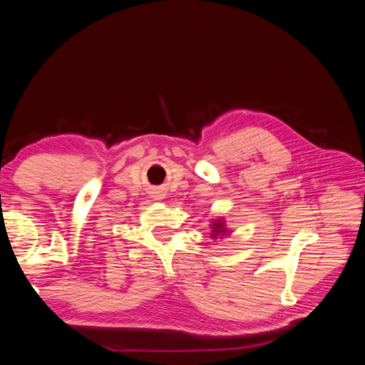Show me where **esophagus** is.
<instances>
[{"label": "esophagus", "mask_w": 365, "mask_h": 365, "mask_svg": "<svg viewBox=\"0 0 365 365\" xmlns=\"http://www.w3.org/2000/svg\"><path fill=\"white\" fill-rule=\"evenodd\" d=\"M157 197H158V196H157Z\"/></svg>", "instance_id": "obj_1"}]
</instances>
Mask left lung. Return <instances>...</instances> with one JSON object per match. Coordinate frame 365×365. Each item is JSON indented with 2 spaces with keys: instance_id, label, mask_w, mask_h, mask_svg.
Here are the masks:
<instances>
[{
  "instance_id": "8db88e82",
  "label": "left lung",
  "mask_w": 365,
  "mask_h": 365,
  "mask_svg": "<svg viewBox=\"0 0 365 365\" xmlns=\"http://www.w3.org/2000/svg\"><path fill=\"white\" fill-rule=\"evenodd\" d=\"M212 232H213V238L218 237L220 234H224L226 232V227H224V222L220 220V221H215L213 222V227H212Z\"/></svg>"
}]
</instances>
